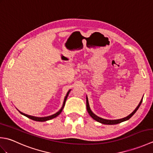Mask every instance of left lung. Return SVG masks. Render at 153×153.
I'll return each instance as SVG.
<instances>
[{
	"mask_svg": "<svg viewBox=\"0 0 153 153\" xmlns=\"http://www.w3.org/2000/svg\"><path fill=\"white\" fill-rule=\"evenodd\" d=\"M143 101V99L141 100L140 102H139V105L137 106V108H135V110H134V112H133L131 114H129L128 116L126 117V118H123L122 119H120V120H105V119H103L100 118V117H98L97 116H96L95 114H94L92 112L91 110L90 109V107H89V102H88V99H87V97H86V106H87V112H88L89 114L92 117V118L96 120V121L99 122L100 123H102L103 124H107V125H114V124H117V123H121L122 122H124L126 121V120H129V118H131V117L134 114L137 112V110H138V108H139V106H140L141 104Z\"/></svg>",
	"mask_w": 153,
	"mask_h": 153,
	"instance_id": "1",
	"label": "left lung"
}]
</instances>
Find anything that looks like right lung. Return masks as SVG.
<instances>
[{"label":"right lung","mask_w":153,"mask_h":153,"mask_svg":"<svg viewBox=\"0 0 153 153\" xmlns=\"http://www.w3.org/2000/svg\"><path fill=\"white\" fill-rule=\"evenodd\" d=\"M70 91V90L68 91V92L67 93L66 96L65 97V99H64V103H63V106H62V108H61L58 112H56V114H53V115H51V116H47V117H43V118H39V117H35V116H30V115L25 114L23 113V112H20V111H19V110H18V111L19 112V113L22 114V115L26 116V117H27V118H30V119H31V120H35V121H37V122H45V121H47V120H51V119H53V118H55V117L58 116L62 112V109H63V108H64V105H65V102H66V99H67V97H68V95H69Z\"/></svg>","instance_id":"1"}]
</instances>
